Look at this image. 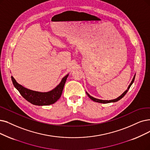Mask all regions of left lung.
Returning <instances> with one entry per match:
<instances>
[{"label": "left lung", "mask_w": 150, "mask_h": 150, "mask_svg": "<svg viewBox=\"0 0 150 150\" xmlns=\"http://www.w3.org/2000/svg\"><path fill=\"white\" fill-rule=\"evenodd\" d=\"M135 75H134V77H133V79H132V81H131V82H130V83L129 84V86H128V88H127V89L126 90V91H125L122 95H121L120 96H119V97H117V98H115V99H113V100H100V99H98V98H94V97H92L91 95H90L87 92H86V93H87V95H88V97L91 98L92 100H93V101H95V102H98V103H114V102H116V101H119V100H121L122 98H123L124 97V96L126 94V93L128 92V91H129V89L130 88V86H132V84L133 83V82H134V80H135Z\"/></svg>", "instance_id": "left-lung-1"}]
</instances>
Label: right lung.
I'll use <instances>...</instances> for the list:
<instances>
[{
	"instance_id": "1",
	"label": "right lung",
	"mask_w": 150,
	"mask_h": 150,
	"mask_svg": "<svg viewBox=\"0 0 150 150\" xmlns=\"http://www.w3.org/2000/svg\"><path fill=\"white\" fill-rule=\"evenodd\" d=\"M68 76L69 74L66 75L63 77L61 82L56 87L52 89V91L46 92L34 91L32 90L26 88L19 84L13 76H11V78L13 86L18 91L24 98L34 105L46 106L55 103L61 97L64 86Z\"/></svg>"
}]
</instances>
